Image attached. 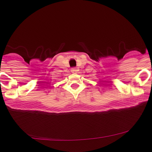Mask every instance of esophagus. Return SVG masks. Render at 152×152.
Listing matches in <instances>:
<instances>
[{
    "label": "esophagus",
    "mask_w": 152,
    "mask_h": 152,
    "mask_svg": "<svg viewBox=\"0 0 152 152\" xmlns=\"http://www.w3.org/2000/svg\"><path fill=\"white\" fill-rule=\"evenodd\" d=\"M76 71H77V69H76V68H75V67H73V68L71 69V72H73V73H74V72H76Z\"/></svg>",
    "instance_id": "obj_1"
}]
</instances>
